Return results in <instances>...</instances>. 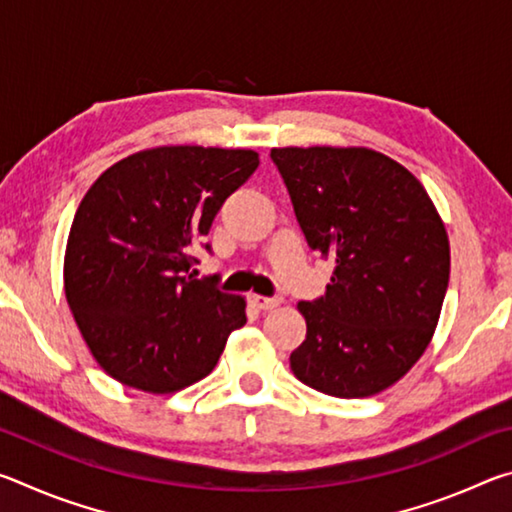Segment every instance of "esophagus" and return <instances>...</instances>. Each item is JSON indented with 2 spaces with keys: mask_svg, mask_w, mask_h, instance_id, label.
<instances>
[{
  "mask_svg": "<svg viewBox=\"0 0 512 512\" xmlns=\"http://www.w3.org/2000/svg\"><path fill=\"white\" fill-rule=\"evenodd\" d=\"M250 302H253V307H257L259 311H268V309H275L277 305H280V300H277V298L257 296V293H253V296H250Z\"/></svg>",
  "mask_w": 512,
  "mask_h": 512,
  "instance_id": "1",
  "label": "esophagus"
}]
</instances>
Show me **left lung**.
Listing matches in <instances>:
<instances>
[{"instance_id": "obj_1", "label": "left lung", "mask_w": 512, "mask_h": 512, "mask_svg": "<svg viewBox=\"0 0 512 512\" xmlns=\"http://www.w3.org/2000/svg\"><path fill=\"white\" fill-rule=\"evenodd\" d=\"M311 250L332 259L323 298L298 302L291 370L354 400L397 384L429 348L449 284V237L427 189L366 146L271 149Z\"/></svg>"}]
</instances>
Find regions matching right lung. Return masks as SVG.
Listing matches in <instances>:
<instances>
[{
    "label": "right lung",
    "mask_w": 512,
    "mask_h": 512,
    "mask_svg": "<svg viewBox=\"0 0 512 512\" xmlns=\"http://www.w3.org/2000/svg\"><path fill=\"white\" fill-rule=\"evenodd\" d=\"M257 151L155 146L108 167L69 228L63 282L92 357L119 384L169 395L210 375L246 298L189 273L225 198ZM207 248V246H205Z\"/></svg>",
    "instance_id": "right-lung-1"
}]
</instances>
